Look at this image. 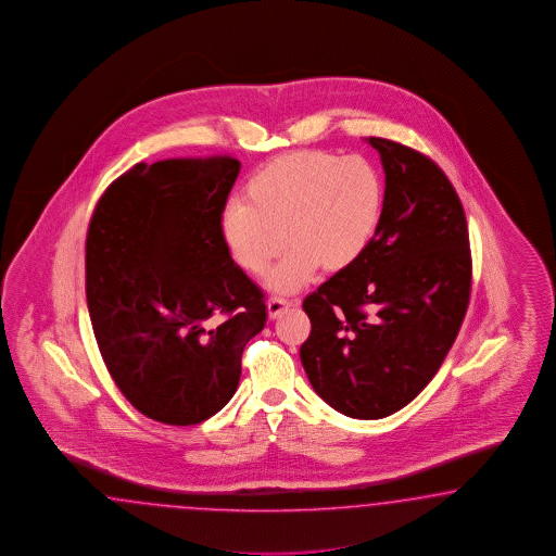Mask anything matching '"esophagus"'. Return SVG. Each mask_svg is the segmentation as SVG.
I'll list each match as a JSON object with an SVG mask.
<instances>
[{
  "label": "esophagus",
  "instance_id": "obj_1",
  "mask_svg": "<svg viewBox=\"0 0 556 556\" xmlns=\"http://www.w3.org/2000/svg\"><path fill=\"white\" fill-rule=\"evenodd\" d=\"M292 306V300L282 299V296H274L268 300V316L270 318H278L280 314L285 313Z\"/></svg>",
  "mask_w": 556,
  "mask_h": 556
}]
</instances>
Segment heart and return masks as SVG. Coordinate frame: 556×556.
I'll use <instances>...</instances> for the list:
<instances>
[{
    "mask_svg": "<svg viewBox=\"0 0 556 556\" xmlns=\"http://www.w3.org/2000/svg\"><path fill=\"white\" fill-rule=\"evenodd\" d=\"M383 217V179L369 159L320 149L271 159L245 184V201L222 215L229 256L248 274L271 270L268 286L296 292L325 266L339 271L369 248Z\"/></svg>",
    "mask_w": 556,
    "mask_h": 556,
    "instance_id": "b5f03b06",
    "label": "heart"
}]
</instances>
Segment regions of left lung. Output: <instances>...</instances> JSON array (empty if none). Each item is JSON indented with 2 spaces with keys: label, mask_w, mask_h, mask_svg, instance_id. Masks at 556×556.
<instances>
[{
  "label": "left lung",
  "mask_w": 556,
  "mask_h": 556,
  "mask_svg": "<svg viewBox=\"0 0 556 556\" xmlns=\"http://www.w3.org/2000/svg\"><path fill=\"white\" fill-rule=\"evenodd\" d=\"M383 217L365 254L308 294L300 361L314 391L355 419H381L442 367L468 311L470 236L456 189L419 151L369 137Z\"/></svg>",
  "instance_id": "obj_1"
}]
</instances>
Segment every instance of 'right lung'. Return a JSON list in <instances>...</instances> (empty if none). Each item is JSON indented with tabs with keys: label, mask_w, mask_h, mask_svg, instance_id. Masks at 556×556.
<instances>
[{
	"label": "right lung",
	"mask_w": 556,
	"mask_h": 556,
	"mask_svg": "<svg viewBox=\"0 0 556 556\" xmlns=\"http://www.w3.org/2000/svg\"><path fill=\"white\" fill-rule=\"evenodd\" d=\"M240 167L229 155L137 163L88 226L86 302L100 355L128 403L167 426L226 407L243 349L266 325L262 290L222 238Z\"/></svg>",
	"instance_id": "add662e5"
}]
</instances>
